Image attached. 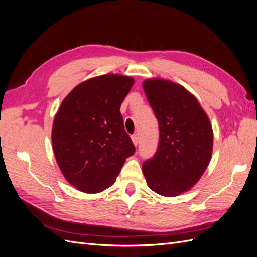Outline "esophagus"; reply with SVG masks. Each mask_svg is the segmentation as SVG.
Here are the masks:
<instances>
[{
	"mask_svg": "<svg viewBox=\"0 0 257 257\" xmlns=\"http://www.w3.org/2000/svg\"><path fill=\"white\" fill-rule=\"evenodd\" d=\"M132 141H133V143H134V145H135V146L139 145V142H140L139 134H133V135H132Z\"/></svg>",
	"mask_w": 257,
	"mask_h": 257,
	"instance_id": "obj_1",
	"label": "esophagus"
}]
</instances>
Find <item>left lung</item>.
<instances>
[{
	"mask_svg": "<svg viewBox=\"0 0 257 257\" xmlns=\"http://www.w3.org/2000/svg\"><path fill=\"white\" fill-rule=\"evenodd\" d=\"M144 91L159 125L156 154L143 164L150 190L177 196L197 183L212 153V128L197 99L183 86L162 78L147 79Z\"/></svg>",
	"mask_w": 257,
	"mask_h": 257,
	"instance_id": "obj_1",
	"label": "left lung"
}]
</instances>
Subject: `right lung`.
Segmentation results:
<instances>
[{
	"label": "right lung",
	"mask_w": 257,
	"mask_h": 257,
	"mask_svg": "<svg viewBox=\"0 0 257 257\" xmlns=\"http://www.w3.org/2000/svg\"><path fill=\"white\" fill-rule=\"evenodd\" d=\"M134 79L108 74L68 93L56 113L52 146L65 179L85 193L113 185L135 146L124 130L120 107Z\"/></svg>",
	"instance_id": "1"
}]
</instances>
